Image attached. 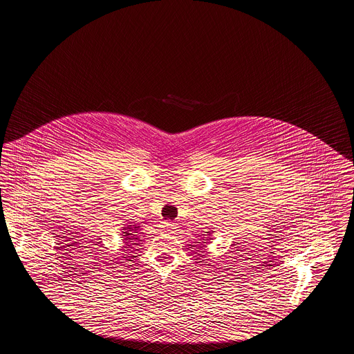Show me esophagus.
I'll return each mask as SVG.
<instances>
[{
  "mask_svg": "<svg viewBox=\"0 0 354 354\" xmlns=\"http://www.w3.org/2000/svg\"><path fill=\"white\" fill-rule=\"evenodd\" d=\"M163 227H165L166 231H172V230L176 228L175 223H171V221H165V223H163Z\"/></svg>",
  "mask_w": 354,
  "mask_h": 354,
  "instance_id": "1",
  "label": "esophagus"
}]
</instances>
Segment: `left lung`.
I'll use <instances>...</instances> for the list:
<instances>
[{
    "instance_id": "8db88e82",
    "label": "left lung",
    "mask_w": 354,
    "mask_h": 354,
    "mask_svg": "<svg viewBox=\"0 0 354 354\" xmlns=\"http://www.w3.org/2000/svg\"><path fill=\"white\" fill-rule=\"evenodd\" d=\"M207 234H208V235H209V234H211V232H207Z\"/></svg>"
}]
</instances>
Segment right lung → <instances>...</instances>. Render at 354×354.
<instances>
[{
  "instance_id": "add662e5",
  "label": "right lung",
  "mask_w": 354,
  "mask_h": 354,
  "mask_svg": "<svg viewBox=\"0 0 354 354\" xmlns=\"http://www.w3.org/2000/svg\"><path fill=\"white\" fill-rule=\"evenodd\" d=\"M139 225H124L123 227V237H124V240H129V241H134V240H138V231H139Z\"/></svg>"
}]
</instances>
